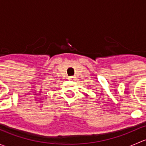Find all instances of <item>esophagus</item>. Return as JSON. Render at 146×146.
Returning a JSON list of instances; mask_svg holds the SVG:
<instances>
[{
  "label": "esophagus",
  "mask_w": 146,
  "mask_h": 146,
  "mask_svg": "<svg viewBox=\"0 0 146 146\" xmlns=\"http://www.w3.org/2000/svg\"><path fill=\"white\" fill-rule=\"evenodd\" d=\"M73 77H70V78H69V79H70V80H72V79H73Z\"/></svg>",
  "instance_id": "1"
}]
</instances>
